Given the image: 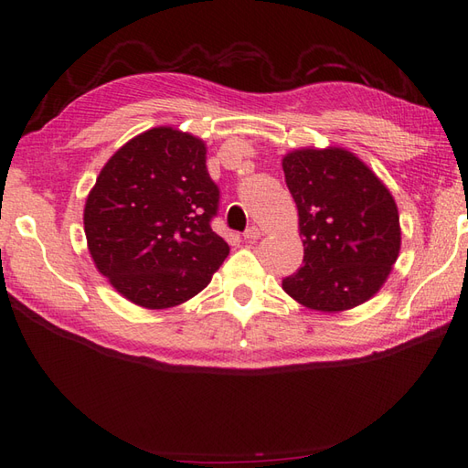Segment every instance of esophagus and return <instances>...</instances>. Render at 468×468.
I'll use <instances>...</instances> for the list:
<instances>
[{"mask_svg":"<svg viewBox=\"0 0 468 468\" xmlns=\"http://www.w3.org/2000/svg\"><path fill=\"white\" fill-rule=\"evenodd\" d=\"M243 237H245V241H249V243H253V241H257V239L261 237V229L259 227H249V229L243 233Z\"/></svg>","mask_w":468,"mask_h":468,"instance_id":"34e87169","label":"esophagus"}]
</instances>
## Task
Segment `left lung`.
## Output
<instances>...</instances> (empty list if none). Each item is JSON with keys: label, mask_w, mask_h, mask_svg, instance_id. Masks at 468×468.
Instances as JSON below:
<instances>
[{"label": "left lung", "mask_w": 468, "mask_h": 468, "mask_svg": "<svg viewBox=\"0 0 468 468\" xmlns=\"http://www.w3.org/2000/svg\"><path fill=\"white\" fill-rule=\"evenodd\" d=\"M283 171L305 247L303 267L283 279V289L314 311L361 305L383 287L399 257L393 195L361 159L339 147L292 151Z\"/></svg>", "instance_id": "obj_1"}]
</instances>
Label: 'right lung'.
Segmentation results:
<instances>
[{"instance_id":"add662e5","label":"right lung","mask_w":468,"mask_h":468,"mask_svg":"<svg viewBox=\"0 0 468 468\" xmlns=\"http://www.w3.org/2000/svg\"><path fill=\"white\" fill-rule=\"evenodd\" d=\"M205 154L201 139L154 127L105 163L87 197L83 225L93 263L139 307L189 301L229 255L211 229L219 187Z\"/></svg>"}]
</instances>
